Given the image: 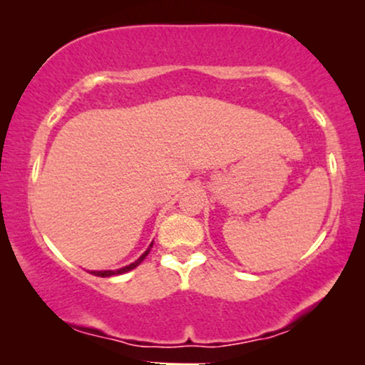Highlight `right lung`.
<instances>
[{
	"instance_id": "right-lung-1",
	"label": "right lung",
	"mask_w": 365,
	"mask_h": 365,
	"mask_svg": "<svg viewBox=\"0 0 365 365\" xmlns=\"http://www.w3.org/2000/svg\"><path fill=\"white\" fill-rule=\"evenodd\" d=\"M150 247H153V244H150L149 247H148V250H145L144 254L140 255L139 259H137L135 262H132V264H128V266H125V267H120V269H116V271H91L92 274L94 276H101V278H108V276H115V274H123V273H127V271H132L133 267H137L139 266V264L144 261L145 257H148V254L150 252Z\"/></svg>"
}]
</instances>
